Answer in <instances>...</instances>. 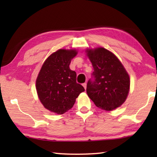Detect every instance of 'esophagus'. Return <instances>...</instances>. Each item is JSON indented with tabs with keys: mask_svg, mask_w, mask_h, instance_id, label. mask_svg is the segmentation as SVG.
<instances>
[{
	"mask_svg": "<svg viewBox=\"0 0 157 157\" xmlns=\"http://www.w3.org/2000/svg\"><path fill=\"white\" fill-rule=\"evenodd\" d=\"M82 85H83L84 88L85 89H86V82H85V83H84Z\"/></svg>",
	"mask_w": 157,
	"mask_h": 157,
	"instance_id": "obj_1",
	"label": "esophagus"
}]
</instances>
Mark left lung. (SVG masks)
<instances>
[{"instance_id": "8db88e82", "label": "left lung", "mask_w": 157, "mask_h": 157, "mask_svg": "<svg viewBox=\"0 0 157 157\" xmlns=\"http://www.w3.org/2000/svg\"><path fill=\"white\" fill-rule=\"evenodd\" d=\"M86 51L94 67L92 78L87 82V95L96 107L105 111L115 109L128 95V73L116 55L104 48Z\"/></svg>"}]
</instances>
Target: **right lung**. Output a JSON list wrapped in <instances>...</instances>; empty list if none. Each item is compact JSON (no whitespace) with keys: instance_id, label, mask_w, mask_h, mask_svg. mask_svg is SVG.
Listing matches in <instances>:
<instances>
[{"instance_id":"right-lung-1","label":"right lung","mask_w":157,"mask_h":157,"mask_svg":"<svg viewBox=\"0 0 157 157\" xmlns=\"http://www.w3.org/2000/svg\"><path fill=\"white\" fill-rule=\"evenodd\" d=\"M75 50H58L47 58L36 81L39 100L53 113L63 114L71 109L84 87L77 83L76 73L69 65L76 56Z\"/></svg>"}]
</instances>
